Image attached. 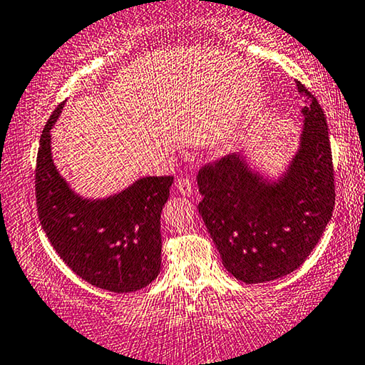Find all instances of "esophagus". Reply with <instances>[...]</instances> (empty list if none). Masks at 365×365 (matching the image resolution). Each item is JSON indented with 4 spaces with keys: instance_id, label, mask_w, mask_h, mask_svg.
Returning a JSON list of instances; mask_svg holds the SVG:
<instances>
[{
    "instance_id": "esophagus-1",
    "label": "esophagus",
    "mask_w": 365,
    "mask_h": 365,
    "mask_svg": "<svg viewBox=\"0 0 365 365\" xmlns=\"http://www.w3.org/2000/svg\"><path fill=\"white\" fill-rule=\"evenodd\" d=\"M176 189H178V192L181 194V195H189L194 192V187H192V182L189 181V179H186V178H181L179 179V181L176 182Z\"/></svg>"
}]
</instances>
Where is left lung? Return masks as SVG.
Instances as JSON below:
<instances>
[{
  "label": "left lung",
  "instance_id": "1",
  "mask_svg": "<svg viewBox=\"0 0 365 365\" xmlns=\"http://www.w3.org/2000/svg\"><path fill=\"white\" fill-rule=\"evenodd\" d=\"M305 106L299 147L277 176L230 155L197 176L199 202L210 238L230 274L261 284L294 272L315 248L334 207L328 125L317 98L297 83Z\"/></svg>",
  "mask_w": 365,
  "mask_h": 365
}]
</instances>
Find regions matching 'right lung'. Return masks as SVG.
<instances>
[{
    "label": "right lung",
    "instance_id": "1",
    "mask_svg": "<svg viewBox=\"0 0 365 365\" xmlns=\"http://www.w3.org/2000/svg\"><path fill=\"white\" fill-rule=\"evenodd\" d=\"M63 106L50 115L38 145V220L58 256L81 279L109 292H135L160 274V218L173 176L140 178L108 197H83L53 163L50 132Z\"/></svg>",
    "mask_w": 365,
    "mask_h": 365
}]
</instances>
